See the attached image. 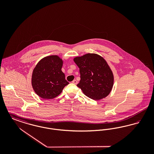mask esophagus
<instances>
[{
	"mask_svg": "<svg viewBox=\"0 0 154 154\" xmlns=\"http://www.w3.org/2000/svg\"><path fill=\"white\" fill-rule=\"evenodd\" d=\"M72 83L74 84H75V85H76V84H78V81L76 80H74L72 81Z\"/></svg>",
	"mask_w": 154,
	"mask_h": 154,
	"instance_id": "obj_1",
	"label": "esophagus"
}]
</instances>
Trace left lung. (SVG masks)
<instances>
[{
	"label": "left lung",
	"mask_w": 154,
	"mask_h": 154,
	"mask_svg": "<svg viewBox=\"0 0 154 154\" xmlns=\"http://www.w3.org/2000/svg\"><path fill=\"white\" fill-rule=\"evenodd\" d=\"M73 60L80 68L81 80L77 86L85 95L99 100L110 94L114 85V75L102 57L88 53Z\"/></svg>",
	"instance_id": "8db88e82"
}]
</instances>
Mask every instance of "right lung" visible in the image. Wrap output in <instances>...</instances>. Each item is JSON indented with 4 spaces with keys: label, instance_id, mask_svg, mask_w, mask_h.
I'll list each match as a JSON object with an SVG mask.
<instances>
[{
    "label": "right lung",
    "instance_id": "add662e5",
    "mask_svg": "<svg viewBox=\"0 0 154 154\" xmlns=\"http://www.w3.org/2000/svg\"><path fill=\"white\" fill-rule=\"evenodd\" d=\"M63 61L58 55H50L42 59L34 68L32 85L37 95L51 99L61 94L69 83L62 71Z\"/></svg>",
    "mask_w": 154,
    "mask_h": 154
}]
</instances>
